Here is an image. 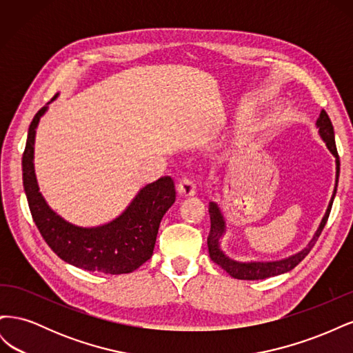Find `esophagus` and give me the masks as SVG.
I'll list each match as a JSON object with an SVG mask.
<instances>
[{
  "label": "esophagus",
  "instance_id": "obj_1",
  "mask_svg": "<svg viewBox=\"0 0 353 353\" xmlns=\"http://www.w3.org/2000/svg\"><path fill=\"white\" fill-rule=\"evenodd\" d=\"M176 190H178V193H179L181 196H185V197L194 196V194H196V184H194L193 179L185 176V178L178 181Z\"/></svg>",
  "mask_w": 353,
  "mask_h": 353
}]
</instances>
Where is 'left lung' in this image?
Returning <instances> with one entry per match:
<instances>
[{
    "label": "left lung",
    "instance_id": "obj_1",
    "mask_svg": "<svg viewBox=\"0 0 353 353\" xmlns=\"http://www.w3.org/2000/svg\"><path fill=\"white\" fill-rule=\"evenodd\" d=\"M316 126L319 130L318 131L319 135H321L324 143L328 147V150L333 153V156L336 157V187H334L333 197H331V200H330V205L327 208L325 215H324L321 223H319V228L316 230L314 239L309 241L307 248H305L302 252H299V253L290 256V258H287V259L275 261V262H237V261L230 259L228 256L223 253L219 248V239L223 236V232H225V221H223V216H222V213H221L216 203L210 201V205H209L210 231H209V237H208L209 256H210V259L215 262L216 265H219L222 270H225L232 276V279H237V280H263V279H270V276H275V275H280V274L292 271L296 265H299L305 259V256L309 252H311V249L314 248V244L316 243L318 237L321 236V231L324 230L327 219L330 216L331 206H333V200H334L336 191H337L340 160H339L337 148H336V143H334L333 123H331L330 117H328L325 110H321V113H319V117L316 121Z\"/></svg>",
    "mask_w": 353,
    "mask_h": 353
}]
</instances>
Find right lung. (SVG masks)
Segmentation results:
<instances>
[{"label":"right lung","mask_w":353,"mask_h":353,"mask_svg":"<svg viewBox=\"0 0 353 353\" xmlns=\"http://www.w3.org/2000/svg\"><path fill=\"white\" fill-rule=\"evenodd\" d=\"M57 94L52 97L54 100ZM51 100V101H52ZM44 105L32 119L22 157L23 187L32 218L42 239L60 259L92 272L130 274L152 258L160 221L175 201L170 176L159 178L140 190L122 215L101 227H77L51 210L38 188L34 169L35 130Z\"/></svg>","instance_id":"obj_1"}]
</instances>
